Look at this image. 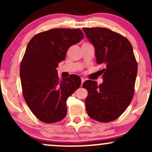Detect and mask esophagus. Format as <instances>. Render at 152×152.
<instances>
[{"label": "esophagus", "instance_id": "obj_1", "mask_svg": "<svg viewBox=\"0 0 152 152\" xmlns=\"http://www.w3.org/2000/svg\"><path fill=\"white\" fill-rule=\"evenodd\" d=\"M85 81V78H81V85L83 84V82Z\"/></svg>", "mask_w": 152, "mask_h": 152}]
</instances>
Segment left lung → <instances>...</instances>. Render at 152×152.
<instances>
[{"label":"left lung","mask_w":152,"mask_h":152,"mask_svg":"<svg viewBox=\"0 0 152 152\" xmlns=\"http://www.w3.org/2000/svg\"><path fill=\"white\" fill-rule=\"evenodd\" d=\"M83 32L95 48L103 83L87 80L83 83L88 91L86 112L100 122H109L119 117L133 99L137 63L129 40L105 28H83Z\"/></svg>","instance_id":"obj_1"}]
</instances>
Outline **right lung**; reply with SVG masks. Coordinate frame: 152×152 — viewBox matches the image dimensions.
I'll list each match as a JSON object with an SVG mask.
<instances>
[{"instance_id": "add662e5", "label": "right lung", "mask_w": 152, "mask_h": 152, "mask_svg": "<svg viewBox=\"0 0 152 152\" xmlns=\"http://www.w3.org/2000/svg\"><path fill=\"white\" fill-rule=\"evenodd\" d=\"M83 38L80 29L54 28L36 34L26 47L20 67L23 94L41 121L55 123L66 116V101L79 88L81 80L72 74L60 81L56 68L68 49Z\"/></svg>"}]
</instances>
